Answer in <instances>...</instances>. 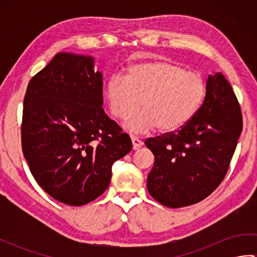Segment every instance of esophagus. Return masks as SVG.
Masks as SVG:
<instances>
[{
    "mask_svg": "<svg viewBox=\"0 0 257 257\" xmlns=\"http://www.w3.org/2000/svg\"><path fill=\"white\" fill-rule=\"evenodd\" d=\"M132 143H133V148L135 149V150H137V149H139L141 146H143V141H141L140 139H138L137 137H135V136H132Z\"/></svg>",
    "mask_w": 257,
    "mask_h": 257,
    "instance_id": "esophagus-1",
    "label": "esophagus"
}]
</instances>
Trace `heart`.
<instances>
[{
  "instance_id": "b5f03b06",
  "label": "heart",
  "mask_w": 257,
  "mask_h": 257,
  "mask_svg": "<svg viewBox=\"0 0 257 257\" xmlns=\"http://www.w3.org/2000/svg\"><path fill=\"white\" fill-rule=\"evenodd\" d=\"M206 87L202 76L170 62H145L129 68L125 78L114 76L106 86L109 110L136 134L158 127L173 133L192 119L204 100Z\"/></svg>"
}]
</instances>
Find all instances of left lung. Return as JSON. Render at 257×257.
Segmentation results:
<instances>
[{
    "label": "left lung",
    "instance_id": "8db88e82",
    "mask_svg": "<svg viewBox=\"0 0 257 257\" xmlns=\"http://www.w3.org/2000/svg\"><path fill=\"white\" fill-rule=\"evenodd\" d=\"M243 129L232 86L221 73L210 75L199 111L177 132L145 141L155 156L147 188L168 207L204 200L223 181Z\"/></svg>",
    "mask_w": 257,
    "mask_h": 257
}]
</instances>
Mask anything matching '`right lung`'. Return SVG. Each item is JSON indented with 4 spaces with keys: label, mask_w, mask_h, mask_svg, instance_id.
Listing matches in <instances>:
<instances>
[{
    "label": "right lung",
    "mask_w": 257,
    "mask_h": 257,
    "mask_svg": "<svg viewBox=\"0 0 257 257\" xmlns=\"http://www.w3.org/2000/svg\"><path fill=\"white\" fill-rule=\"evenodd\" d=\"M102 102V74L90 56L58 53L27 86L22 150L38 185L62 203L96 200L113 162L133 148Z\"/></svg>",
    "instance_id": "add662e5"
}]
</instances>
